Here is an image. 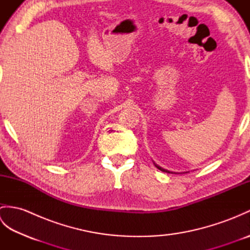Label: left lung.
Masks as SVG:
<instances>
[{"instance_id": "1", "label": "left lung", "mask_w": 250, "mask_h": 250, "mask_svg": "<svg viewBox=\"0 0 250 250\" xmlns=\"http://www.w3.org/2000/svg\"><path fill=\"white\" fill-rule=\"evenodd\" d=\"M153 164H155V167H157V168H159L160 169V171H162V172H167V173H172V174H184V173H187V172H184V173H175V172H171V171H167V169H166V168H163V167H159L158 164H156L155 162H153Z\"/></svg>"}]
</instances>
